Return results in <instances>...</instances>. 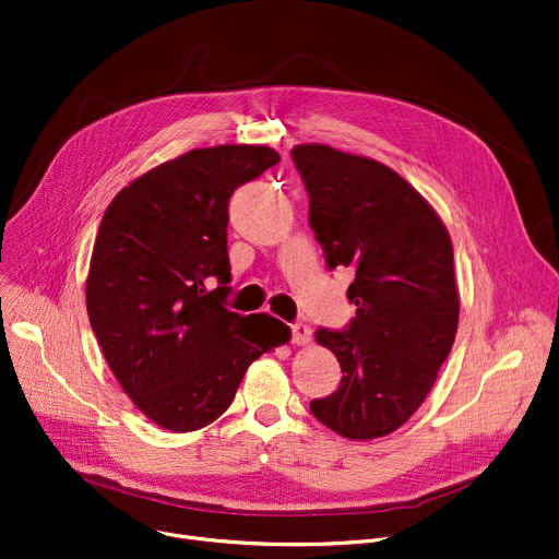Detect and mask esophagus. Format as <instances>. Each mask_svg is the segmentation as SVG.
<instances>
[{"instance_id": "esophagus-1", "label": "esophagus", "mask_w": 559, "mask_h": 559, "mask_svg": "<svg viewBox=\"0 0 559 559\" xmlns=\"http://www.w3.org/2000/svg\"><path fill=\"white\" fill-rule=\"evenodd\" d=\"M290 335H293L295 345L305 347L311 342V326L305 324V322H295V324H290Z\"/></svg>"}]
</instances>
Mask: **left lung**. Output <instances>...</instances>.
Segmentation results:
<instances>
[{
  "label": "left lung",
  "instance_id": "1",
  "mask_svg": "<svg viewBox=\"0 0 559 559\" xmlns=\"http://www.w3.org/2000/svg\"><path fill=\"white\" fill-rule=\"evenodd\" d=\"M290 156L326 266L354 273L347 297L356 318L342 331H316L342 380L311 412L340 437L378 439L420 407L454 345L452 241L435 207L392 167L318 143Z\"/></svg>",
  "mask_w": 559,
  "mask_h": 559
}]
</instances>
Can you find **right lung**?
Segmentation results:
<instances>
[{"label": "right lung", "mask_w": 559, "mask_h": 559, "mask_svg": "<svg viewBox=\"0 0 559 559\" xmlns=\"http://www.w3.org/2000/svg\"><path fill=\"white\" fill-rule=\"evenodd\" d=\"M277 163L264 145L192 150L122 188L100 222L87 277L92 329L122 392L171 432L217 420L250 362L290 337L275 318L241 337L252 318L224 305L230 197Z\"/></svg>", "instance_id": "obj_1"}]
</instances>
